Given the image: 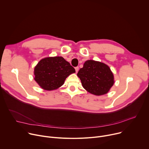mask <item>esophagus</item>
<instances>
[{"instance_id": "34e87169", "label": "esophagus", "mask_w": 149, "mask_h": 149, "mask_svg": "<svg viewBox=\"0 0 149 149\" xmlns=\"http://www.w3.org/2000/svg\"><path fill=\"white\" fill-rule=\"evenodd\" d=\"M75 69L76 72H78V70H79V67H76L75 68Z\"/></svg>"}]
</instances>
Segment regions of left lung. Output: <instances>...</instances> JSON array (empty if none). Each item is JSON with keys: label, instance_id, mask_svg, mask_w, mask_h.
<instances>
[{"label": "left lung", "instance_id": "1", "mask_svg": "<svg viewBox=\"0 0 149 149\" xmlns=\"http://www.w3.org/2000/svg\"><path fill=\"white\" fill-rule=\"evenodd\" d=\"M82 87L95 95L107 93L114 84L113 74L105 63L88 60L78 74Z\"/></svg>", "mask_w": 149, "mask_h": 149}]
</instances>
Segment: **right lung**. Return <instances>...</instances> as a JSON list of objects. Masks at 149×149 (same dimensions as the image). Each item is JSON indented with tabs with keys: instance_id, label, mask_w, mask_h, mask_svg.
Listing matches in <instances>:
<instances>
[{
	"instance_id": "1",
	"label": "right lung",
	"mask_w": 149,
	"mask_h": 149,
	"mask_svg": "<svg viewBox=\"0 0 149 149\" xmlns=\"http://www.w3.org/2000/svg\"><path fill=\"white\" fill-rule=\"evenodd\" d=\"M75 70L61 56L48 57L41 59L34 70L35 80L45 90L61 87L65 79Z\"/></svg>"
}]
</instances>
